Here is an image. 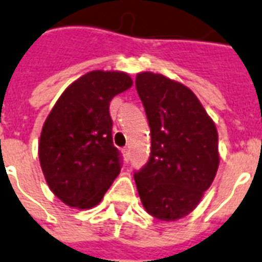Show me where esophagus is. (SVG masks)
I'll list each match as a JSON object with an SVG mask.
<instances>
[{
    "instance_id": "1",
    "label": "esophagus",
    "mask_w": 262,
    "mask_h": 262,
    "mask_svg": "<svg viewBox=\"0 0 262 262\" xmlns=\"http://www.w3.org/2000/svg\"><path fill=\"white\" fill-rule=\"evenodd\" d=\"M123 156H124L125 160L129 159V149H128V147H124V149H123Z\"/></svg>"
}]
</instances>
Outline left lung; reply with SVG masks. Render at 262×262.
I'll use <instances>...</instances> for the list:
<instances>
[{
    "mask_svg": "<svg viewBox=\"0 0 262 262\" xmlns=\"http://www.w3.org/2000/svg\"><path fill=\"white\" fill-rule=\"evenodd\" d=\"M135 84L149 120L151 150L134 179L146 212L176 222L196 208L216 176L217 128L183 83L139 72Z\"/></svg>",
    "mask_w": 262,
    "mask_h": 262,
    "instance_id": "obj_1",
    "label": "left lung"
}]
</instances>
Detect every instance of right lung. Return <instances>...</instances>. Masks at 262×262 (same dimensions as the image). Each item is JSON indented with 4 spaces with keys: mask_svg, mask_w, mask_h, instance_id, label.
<instances>
[{
    "mask_svg": "<svg viewBox=\"0 0 262 262\" xmlns=\"http://www.w3.org/2000/svg\"><path fill=\"white\" fill-rule=\"evenodd\" d=\"M131 86L121 71L87 72L67 87L45 120L40 168L52 192L71 208H94L120 173L109 102Z\"/></svg>",
    "mask_w": 262,
    "mask_h": 262,
    "instance_id": "obj_1",
    "label": "right lung"
}]
</instances>
